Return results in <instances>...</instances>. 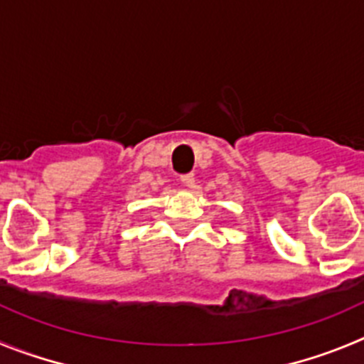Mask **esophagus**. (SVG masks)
<instances>
[{
  "label": "esophagus",
  "mask_w": 364,
  "mask_h": 364,
  "mask_svg": "<svg viewBox=\"0 0 364 364\" xmlns=\"http://www.w3.org/2000/svg\"><path fill=\"white\" fill-rule=\"evenodd\" d=\"M181 183H183V186H186V188H194V185H196L194 174L181 176Z\"/></svg>",
  "instance_id": "obj_1"
}]
</instances>
